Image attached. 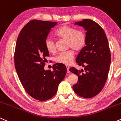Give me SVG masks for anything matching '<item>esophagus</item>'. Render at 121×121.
I'll return each mask as SVG.
<instances>
[{"mask_svg":"<svg viewBox=\"0 0 121 121\" xmlns=\"http://www.w3.org/2000/svg\"><path fill=\"white\" fill-rule=\"evenodd\" d=\"M66 70H67V73H70V71H69V67L68 66H66Z\"/></svg>","mask_w":121,"mask_h":121,"instance_id":"1","label":"esophagus"}]
</instances>
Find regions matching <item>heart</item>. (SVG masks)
Here are the masks:
<instances>
[{
    "label": "heart",
    "mask_w": 121,
    "mask_h": 121,
    "mask_svg": "<svg viewBox=\"0 0 121 121\" xmlns=\"http://www.w3.org/2000/svg\"><path fill=\"white\" fill-rule=\"evenodd\" d=\"M56 36L61 39L66 40L68 48H72L74 51H79L85 47L86 41L85 33L81 30L73 27L63 25L55 32ZM44 46L49 53H53L55 51V42L51 37H47L44 42ZM74 58V52L72 50L61 52L55 57V61L61 64L68 65L73 61Z\"/></svg>",
    "instance_id": "1"
}]
</instances>
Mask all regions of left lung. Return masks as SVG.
Listing matches in <instances>:
<instances>
[{
	"label": "left lung",
	"instance_id": "obj_1",
	"mask_svg": "<svg viewBox=\"0 0 121 121\" xmlns=\"http://www.w3.org/2000/svg\"><path fill=\"white\" fill-rule=\"evenodd\" d=\"M74 24L85 29L86 41L76 59L78 65L84 66V70L69 69L78 76L73 89L80 96L92 98L102 91L108 78L111 62L109 44L103 29L93 20L84 19Z\"/></svg>",
	"mask_w": 121,
	"mask_h": 121
}]
</instances>
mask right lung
I'll return each mask as SVG.
<instances>
[{"mask_svg": "<svg viewBox=\"0 0 121 121\" xmlns=\"http://www.w3.org/2000/svg\"><path fill=\"white\" fill-rule=\"evenodd\" d=\"M57 22L33 20L23 28L15 51V66L18 77L27 93L35 99L46 101L56 94L66 73L65 65L56 63L53 72L45 70L49 52L44 46L45 39Z\"/></svg>", "mask_w": 121, "mask_h": 121, "instance_id": "1", "label": "right lung"}]
</instances>
